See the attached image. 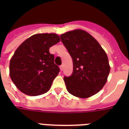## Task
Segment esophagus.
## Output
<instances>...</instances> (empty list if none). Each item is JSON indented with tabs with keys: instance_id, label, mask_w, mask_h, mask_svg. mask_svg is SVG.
I'll return each instance as SVG.
<instances>
[{
	"instance_id": "34e87169",
	"label": "esophagus",
	"mask_w": 129,
	"mask_h": 129,
	"mask_svg": "<svg viewBox=\"0 0 129 129\" xmlns=\"http://www.w3.org/2000/svg\"><path fill=\"white\" fill-rule=\"evenodd\" d=\"M59 68H60V70H61V71H62V70H63V65H61L60 67H59Z\"/></svg>"
}]
</instances>
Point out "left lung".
Here are the masks:
<instances>
[{"label":"left lung","mask_w":129,"mask_h":129,"mask_svg":"<svg viewBox=\"0 0 129 129\" xmlns=\"http://www.w3.org/2000/svg\"><path fill=\"white\" fill-rule=\"evenodd\" d=\"M73 60L72 74L64 77L67 90L73 96L87 98L97 94L107 82L110 67L99 43L82 29L60 35Z\"/></svg>","instance_id":"1"}]
</instances>
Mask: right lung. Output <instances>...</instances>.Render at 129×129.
<instances>
[{"label":"right lung","mask_w":129,"mask_h":129,"mask_svg":"<svg viewBox=\"0 0 129 129\" xmlns=\"http://www.w3.org/2000/svg\"><path fill=\"white\" fill-rule=\"evenodd\" d=\"M60 41L55 33H38L27 39L16 49L9 65V74L21 92L38 96L50 89L59 72L49 48Z\"/></svg>","instance_id":"add662e5"}]
</instances>
